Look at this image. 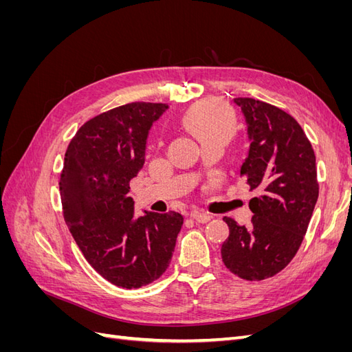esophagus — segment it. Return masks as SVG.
Wrapping results in <instances>:
<instances>
[{"mask_svg":"<svg viewBox=\"0 0 352 352\" xmlns=\"http://www.w3.org/2000/svg\"><path fill=\"white\" fill-rule=\"evenodd\" d=\"M192 219L195 220V221H198V223H208L211 219H212V216H210V214H207V212H194L192 214Z\"/></svg>","mask_w":352,"mask_h":352,"instance_id":"esophagus-1","label":"esophagus"}]
</instances>
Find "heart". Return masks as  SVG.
I'll use <instances>...</instances> for the list:
<instances>
[{
    "label": "heart",
    "instance_id": "obj_1",
    "mask_svg": "<svg viewBox=\"0 0 352 352\" xmlns=\"http://www.w3.org/2000/svg\"><path fill=\"white\" fill-rule=\"evenodd\" d=\"M185 123L201 144L210 141H228L233 131V120L229 110L219 102L206 101L190 110Z\"/></svg>",
    "mask_w": 352,
    "mask_h": 352
}]
</instances>
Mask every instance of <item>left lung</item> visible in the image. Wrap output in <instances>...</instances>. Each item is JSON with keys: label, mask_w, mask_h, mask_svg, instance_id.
Masks as SVG:
<instances>
[{"label": "left lung", "mask_w": 352, "mask_h": 352, "mask_svg": "<svg viewBox=\"0 0 352 352\" xmlns=\"http://www.w3.org/2000/svg\"><path fill=\"white\" fill-rule=\"evenodd\" d=\"M247 126L250 150L241 176L257 197L250 228L225 217L221 245L226 267L245 280H263L285 269L300 248L318 198L316 155L292 116L254 98H233Z\"/></svg>", "instance_id": "left-lung-1"}]
</instances>
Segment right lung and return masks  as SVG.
I'll return each instance as SVG.
<instances>
[{
  "label": "right lung",
  "instance_id": "add662e5",
  "mask_svg": "<svg viewBox=\"0 0 352 352\" xmlns=\"http://www.w3.org/2000/svg\"><path fill=\"white\" fill-rule=\"evenodd\" d=\"M167 104L131 102L85 123L73 136L60 179L63 212L85 258L104 279L132 289L168 267L184 217L135 216L129 182L145 163L148 133Z\"/></svg>",
  "mask_w": 352,
  "mask_h": 352
}]
</instances>
